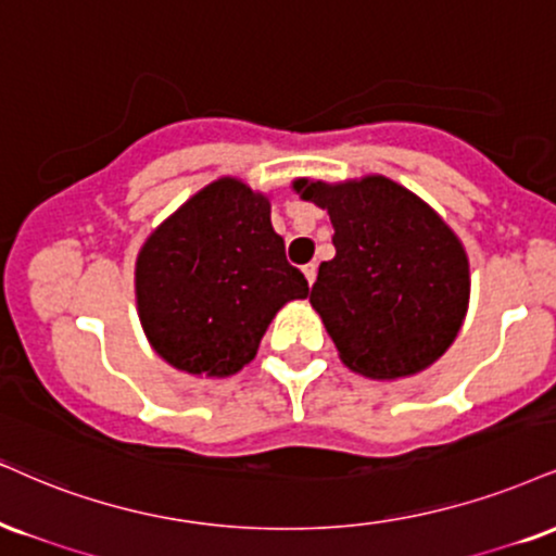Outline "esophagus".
I'll list each match as a JSON object with an SVG mask.
<instances>
[{
    "label": "esophagus",
    "instance_id": "obj_1",
    "mask_svg": "<svg viewBox=\"0 0 556 556\" xmlns=\"http://www.w3.org/2000/svg\"><path fill=\"white\" fill-rule=\"evenodd\" d=\"M303 274H305L307 285H313V282H316V274H318V266H316V264H305V266H303Z\"/></svg>",
    "mask_w": 556,
    "mask_h": 556
}]
</instances>
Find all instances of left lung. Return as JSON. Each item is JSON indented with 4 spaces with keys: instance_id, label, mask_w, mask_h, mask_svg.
Returning a JSON list of instances; mask_svg holds the SVG:
<instances>
[{
    "instance_id": "1",
    "label": "left lung",
    "mask_w": 556,
    "mask_h": 556,
    "mask_svg": "<svg viewBox=\"0 0 556 556\" xmlns=\"http://www.w3.org/2000/svg\"><path fill=\"white\" fill-rule=\"evenodd\" d=\"M295 191L333 225L337 256L318 266L311 303L344 365L388 380L432 365L469 307V258L451 227L383 176L339 186L303 178Z\"/></svg>"
}]
</instances>
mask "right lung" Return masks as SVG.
I'll return each mask as SVG.
<instances>
[{
	"mask_svg": "<svg viewBox=\"0 0 556 556\" xmlns=\"http://www.w3.org/2000/svg\"><path fill=\"white\" fill-rule=\"evenodd\" d=\"M307 298L285 256L269 202L236 178L214 180L147 238L137 305L163 359L191 376H232L256 357L274 313Z\"/></svg>",
	"mask_w": 556,
	"mask_h": 556,
	"instance_id": "right-lung-1",
	"label": "right lung"
}]
</instances>
